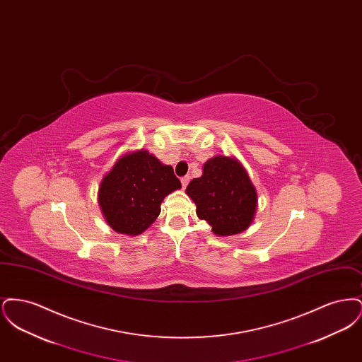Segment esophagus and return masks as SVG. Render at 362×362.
I'll return each mask as SVG.
<instances>
[{
    "label": "esophagus",
    "mask_w": 362,
    "mask_h": 362,
    "mask_svg": "<svg viewBox=\"0 0 362 362\" xmlns=\"http://www.w3.org/2000/svg\"><path fill=\"white\" fill-rule=\"evenodd\" d=\"M180 182H182V186H183V189L189 185V176H183L182 179H180Z\"/></svg>",
    "instance_id": "esophagus-1"
}]
</instances>
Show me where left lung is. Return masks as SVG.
<instances>
[{
	"mask_svg": "<svg viewBox=\"0 0 362 362\" xmlns=\"http://www.w3.org/2000/svg\"><path fill=\"white\" fill-rule=\"evenodd\" d=\"M186 192L197 205V216L207 221L217 236L238 235L254 220L257 189L236 158H209L202 176L192 179Z\"/></svg>",
	"mask_w": 362,
	"mask_h": 362,
	"instance_id": "left-lung-1",
	"label": "left lung"
}]
</instances>
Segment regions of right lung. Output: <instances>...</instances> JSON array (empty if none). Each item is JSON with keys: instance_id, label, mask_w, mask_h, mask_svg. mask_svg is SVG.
<instances>
[{"instance_id": "add662e5", "label": "right lung", "mask_w": 362, "mask_h": 362, "mask_svg": "<svg viewBox=\"0 0 362 362\" xmlns=\"http://www.w3.org/2000/svg\"><path fill=\"white\" fill-rule=\"evenodd\" d=\"M182 187L171 165L148 151L126 153L99 187V205L108 225L118 233L137 236L155 223L163 199Z\"/></svg>"}]
</instances>
